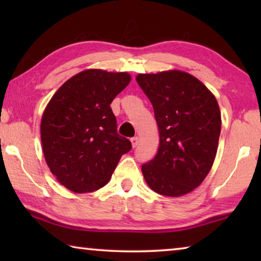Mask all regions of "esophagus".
<instances>
[{"mask_svg":"<svg viewBox=\"0 0 261 261\" xmlns=\"http://www.w3.org/2000/svg\"><path fill=\"white\" fill-rule=\"evenodd\" d=\"M138 137H134V138H131L130 139V141H131V145H132V147H136L137 146V145H138Z\"/></svg>","mask_w":261,"mask_h":261,"instance_id":"1","label":"esophagus"}]
</instances>
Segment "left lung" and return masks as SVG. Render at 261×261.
Segmentation results:
<instances>
[{"mask_svg": "<svg viewBox=\"0 0 261 261\" xmlns=\"http://www.w3.org/2000/svg\"><path fill=\"white\" fill-rule=\"evenodd\" d=\"M154 109L160 143L155 158L141 166L145 182L167 197H182L208 175L218 151L221 112L214 94L180 70L136 77Z\"/></svg>", "mask_w": 261, "mask_h": 261, "instance_id": "1", "label": "left lung"}]
</instances>
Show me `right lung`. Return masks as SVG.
<instances>
[{
    "mask_svg": "<svg viewBox=\"0 0 261 261\" xmlns=\"http://www.w3.org/2000/svg\"><path fill=\"white\" fill-rule=\"evenodd\" d=\"M131 82L127 72L87 69L68 79L43 110L42 152L57 182L76 193L107 184L129 139L117 134L110 103Z\"/></svg>",
    "mask_w": 261,
    "mask_h": 261,
    "instance_id": "add662e5",
    "label": "right lung"
}]
</instances>
